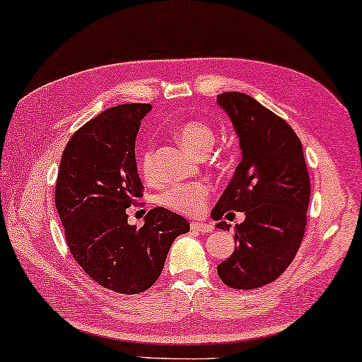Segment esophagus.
Masks as SVG:
<instances>
[{"mask_svg":"<svg viewBox=\"0 0 362 362\" xmlns=\"http://www.w3.org/2000/svg\"><path fill=\"white\" fill-rule=\"evenodd\" d=\"M191 230L196 233H210L214 230V226L210 223H204V221H192Z\"/></svg>","mask_w":362,"mask_h":362,"instance_id":"obj_1","label":"esophagus"}]
</instances>
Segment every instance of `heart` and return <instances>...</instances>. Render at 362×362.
Returning a JSON list of instances; mask_svg holds the SVG:
<instances>
[{"mask_svg":"<svg viewBox=\"0 0 362 362\" xmlns=\"http://www.w3.org/2000/svg\"><path fill=\"white\" fill-rule=\"evenodd\" d=\"M176 137L180 144L194 155H204L212 148L215 142V132L209 124L202 121H186L177 126ZM141 170L144 176L150 180L155 175L153 150L146 148L141 155ZM209 186L204 182H186L175 185L162 194V202L166 207L182 214H197L204 209L209 197Z\"/></svg>","mask_w":362,"mask_h":362,"instance_id":"obj_1","label":"heart"}]
</instances>
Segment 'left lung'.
Segmentation results:
<instances>
[{"label": "left lung", "mask_w": 362, "mask_h": 362, "mask_svg": "<svg viewBox=\"0 0 362 362\" xmlns=\"http://www.w3.org/2000/svg\"><path fill=\"white\" fill-rule=\"evenodd\" d=\"M216 103L235 127L241 162L212 210L244 212L235 228V251L218 267L226 286L254 290L275 281L293 262L305 230L310 185L303 146L286 121L241 92H225ZM216 228L230 230L226 221Z\"/></svg>", "instance_id": "obj_1"}]
</instances>
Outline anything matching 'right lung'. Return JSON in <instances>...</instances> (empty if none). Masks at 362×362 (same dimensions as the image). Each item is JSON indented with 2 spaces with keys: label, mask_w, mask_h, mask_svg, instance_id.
Returning <instances> with one entry per match:
<instances>
[{
  "label": "right lung",
  "mask_w": 362,
  "mask_h": 362,
  "mask_svg": "<svg viewBox=\"0 0 362 362\" xmlns=\"http://www.w3.org/2000/svg\"><path fill=\"white\" fill-rule=\"evenodd\" d=\"M150 110L148 103L118 105L76 131L54 192L72 257L98 285L123 294L148 290L171 244L189 231L186 218L163 207L150 210L142 228L127 225L126 209L144 196L136 137Z\"/></svg>",
  "instance_id": "right-lung-1"
}]
</instances>
